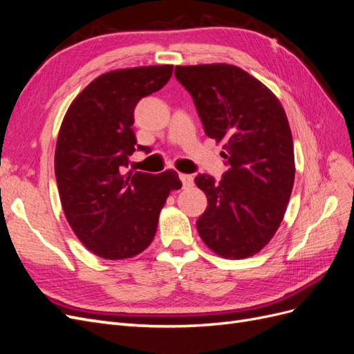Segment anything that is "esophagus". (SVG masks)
Returning a JSON list of instances; mask_svg holds the SVG:
<instances>
[{
  "instance_id": "obj_1",
  "label": "esophagus",
  "mask_w": 354,
  "mask_h": 354,
  "mask_svg": "<svg viewBox=\"0 0 354 354\" xmlns=\"http://www.w3.org/2000/svg\"><path fill=\"white\" fill-rule=\"evenodd\" d=\"M180 180H181V183H183L185 187H189V186L194 185V176H192V174H180Z\"/></svg>"
}]
</instances>
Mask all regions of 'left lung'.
<instances>
[{"label":"left lung","mask_w":354,"mask_h":354,"mask_svg":"<svg viewBox=\"0 0 354 354\" xmlns=\"http://www.w3.org/2000/svg\"><path fill=\"white\" fill-rule=\"evenodd\" d=\"M194 99L203 130L223 142L221 180L198 174L208 207L196 227L224 259H245L269 243L291 196L295 164L292 134L276 95L238 66H176Z\"/></svg>","instance_id":"8db88e82"}]
</instances>
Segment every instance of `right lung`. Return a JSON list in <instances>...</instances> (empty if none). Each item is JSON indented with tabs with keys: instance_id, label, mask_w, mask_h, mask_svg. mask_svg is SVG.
Wrapping results in <instances>:
<instances>
[{
	"instance_id": "right-lung-1",
	"label": "right lung",
	"mask_w": 354,
	"mask_h": 354,
	"mask_svg": "<svg viewBox=\"0 0 354 354\" xmlns=\"http://www.w3.org/2000/svg\"><path fill=\"white\" fill-rule=\"evenodd\" d=\"M173 66L120 69L100 75L82 90L62 122L55 173L63 211L85 248L106 260L130 259L146 250L156 233L159 212L178 174L125 173L137 145L134 109L160 90Z\"/></svg>"
}]
</instances>
